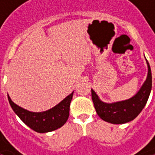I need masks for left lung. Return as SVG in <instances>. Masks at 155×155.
<instances>
[{"instance_id": "1", "label": "left lung", "mask_w": 155, "mask_h": 155, "mask_svg": "<svg viewBox=\"0 0 155 155\" xmlns=\"http://www.w3.org/2000/svg\"><path fill=\"white\" fill-rule=\"evenodd\" d=\"M148 72L145 83L140 91L132 98L117 102L114 104H106L98 98L96 92L91 90V97L97 115L105 122L113 124H122L134 120L145 107L152 89V73L148 62Z\"/></svg>"}]
</instances>
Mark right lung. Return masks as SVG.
Instances as JSON below:
<instances>
[{
  "label": "right lung",
  "instance_id": "obj_1",
  "mask_svg": "<svg viewBox=\"0 0 155 155\" xmlns=\"http://www.w3.org/2000/svg\"><path fill=\"white\" fill-rule=\"evenodd\" d=\"M73 92L70 94L52 109L44 112H31L15 104L8 97L9 104L15 114L33 130L38 133H46L56 130L66 122L70 115V104Z\"/></svg>",
  "mask_w": 155,
  "mask_h": 155
}]
</instances>
